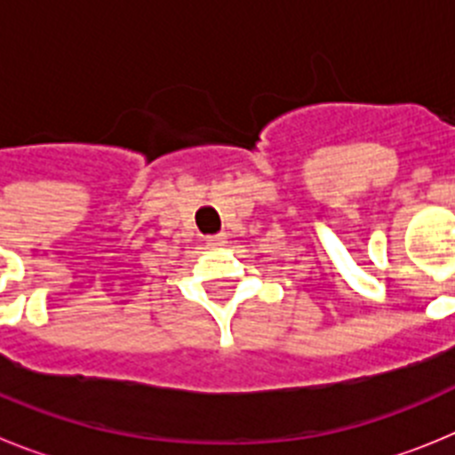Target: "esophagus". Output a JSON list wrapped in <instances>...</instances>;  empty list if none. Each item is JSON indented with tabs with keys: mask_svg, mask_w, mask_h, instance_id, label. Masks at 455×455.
<instances>
[{
	"mask_svg": "<svg viewBox=\"0 0 455 455\" xmlns=\"http://www.w3.org/2000/svg\"><path fill=\"white\" fill-rule=\"evenodd\" d=\"M225 239H228V236L225 235H214V236H207V246H212V248H219V246H225Z\"/></svg>",
	"mask_w": 455,
	"mask_h": 455,
	"instance_id": "obj_1",
	"label": "esophagus"
}]
</instances>
